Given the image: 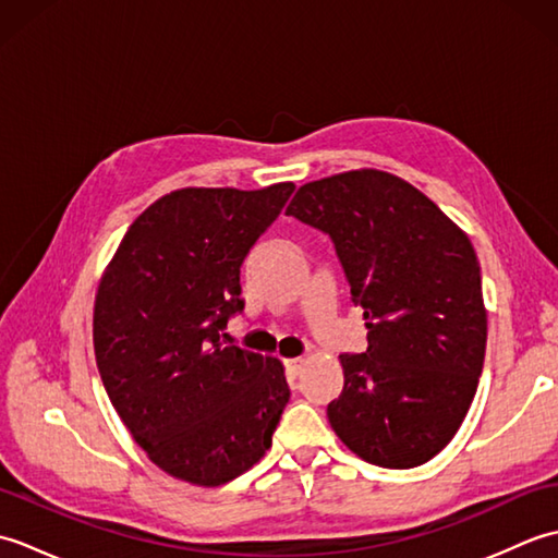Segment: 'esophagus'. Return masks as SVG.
<instances>
[{
	"label": "esophagus",
	"mask_w": 558,
	"mask_h": 558,
	"mask_svg": "<svg viewBox=\"0 0 558 558\" xmlns=\"http://www.w3.org/2000/svg\"><path fill=\"white\" fill-rule=\"evenodd\" d=\"M302 366H304V357H292V360H286V372L288 376H300L302 374Z\"/></svg>",
	"instance_id": "obj_1"
}]
</instances>
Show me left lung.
<instances>
[{
    "label": "left lung",
    "instance_id": "obj_1",
    "mask_svg": "<svg viewBox=\"0 0 558 558\" xmlns=\"http://www.w3.org/2000/svg\"><path fill=\"white\" fill-rule=\"evenodd\" d=\"M288 216L326 232L362 306L369 348L340 354L328 422L352 453L408 470L448 446L477 393L487 312L468 234L420 189L381 170L300 186Z\"/></svg>",
    "mask_w": 558,
    "mask_h": 558
}]
</instances>
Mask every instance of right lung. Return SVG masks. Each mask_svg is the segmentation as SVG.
<instances>
[{
  "instance_id": "1",
  "label": "right lung",
  "mask_w": 558,
  "mask_h": 558,
  "mask_svg": "<svg viewBox=\"0 0 558 558\" xmlns=\"http://www.w3.org/2000/svg\"><path fill=\"white\" fill-rule=\"evenodd\" d=\"M294 192L180 189L134 220L100 280L93 345L110 402L168 475L220 487L264 458L290 400L276 357L225 345L240 268Z\"/></svg>"
}]
</instances>
